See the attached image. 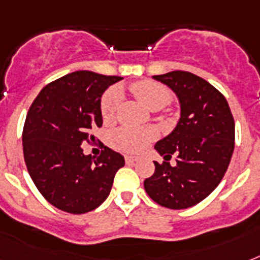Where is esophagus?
<instances>
[{"instance_id":"1","label":"esophagus","mask_w":260,"mask_h":260,"mask_svg":"<svg viewBox=\"0 0 260 260\" xmlns=\"http://www.w3.org/2000/svg\"><path fill=\"white\" fill-rule=\"evenodd\" d=\"M139 158L138 156H132V155H125V162L129 165V163H135L138 162Z\"/></svg>"}]
</instances>
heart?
<instances>
[{"label": "heart", "instance_id": "1", "mask_svg": "<svg viewBox=\"0 0 260 260\" xmlns=\"http://www.w3.org/2000/svg\"><path fill=\"white\" fill-rule=\"evenodd\" d=\"M131 91L143 105L151 110L162 109L171 101V91L162 83L154 81H139L131 85ZM118 102H120V90L112 87L101 98V118L105 124H110L116 118ZM155 139V131L151 128L143 129H131L120 128L114 131L110 136V144L116 150L124 152H140L147 147V144Z\"/></svg>", "mask_w": 260, "mask_h": 260}]
</instances>
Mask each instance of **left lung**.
<instances>
[{
	"label": "left lung",
	"mask_w": 260,
	"mask_h": 260,
	"mask_svg": "<svg viewBox=\"0 0 260 260\" xmlns=\"http://www.w3.org/2000/svg\"><path fill=\"white\" fill-rule=\"evenodd\" d=\"M177 94L181 117L170 135L155 144L177 165L155 163L144 181L147 194L170 209H186L205 200L221 182L235 148V121L225 97L205 79L187 71L154 75Z\"/></svg>",
	"instance_id": "obj_1"
}]
</instances>
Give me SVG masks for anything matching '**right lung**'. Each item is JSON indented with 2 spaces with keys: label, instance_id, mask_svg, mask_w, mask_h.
Here are the masks:
<instances>
[{
  "label": "right lung",
  "instance_id": "right-lung-1",
  "mask_svg": "<svg viewBox=\"0 0 260 260\" xmlns=\"http://www.w3.org/2000/svg\"><path fill=\"white\" fill-rule=\"evenodd\" d=\"M121 77L75 71L43 87L32 102L22 129L24 160L42 196L55 208L87 213L110 193L124 156L104 147L101 155H85L102 126L101 97Z\"/></svg>",
  "mask_w": 260,
  "mask_h": 260
}]
</instances>
